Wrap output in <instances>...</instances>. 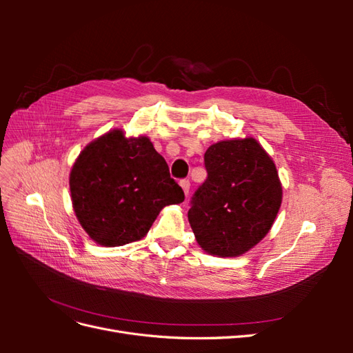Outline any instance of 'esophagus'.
I'll list each match as a JSON object with an SVG mask.
<instances>
[{
    "label": "esophagus",
    "instance_id": "esophagus-1",
    "mask_svg": "<svg viewBox=\"0 0 353 353\" xmlns=\"http://www.w3.org/2000/svg\"><path fill=\"white\" fill-rule=\"evenodd\" d=\"M179 184H181V187H183V190H184V194L188 196V193H190V181L188 179H183Z\"/></svg>",
    "mask_w": 353,
    "mask_h": 353
}]
</instances>
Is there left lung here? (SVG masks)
I'll return each mask as SVG.
<instances>
[{"mask_svg": "<svg viewBox=\"0 0 353 353\" xmlns=\"http://www.w3.org/2000/svg\"><path fill=\"white\" fill-rule=\"evenodd\" d=\"M205 166L208 179L188 210L191 230L206 253L236 258L270 232L283 200L279 172L252 137L212 144Z\"/></svg>", "mask_w": 353, "mask_h": 353, "instance_id": "1", "label": "left lung"}]
</instances>
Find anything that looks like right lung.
I'll use <instances>...</instances> for the list:
<instances>
[{
  "mask_svg": "<svg viewBox=\"0 0 353 353\" xmlns=\"http://www.w3.org/2000/svg\"><path fill=\"white\" fill-rule=\"evenodd\" d=\"M69 185L81 227L104 248L141 240L160 210L184 201L183 188L150 138L126 137L119 128L83 148Z\"/></svg>",
  "mask_w": 353,
  "mask_h": 353,
  "instance_id": "1",
  "label": "right lung"
}]
</instances>
